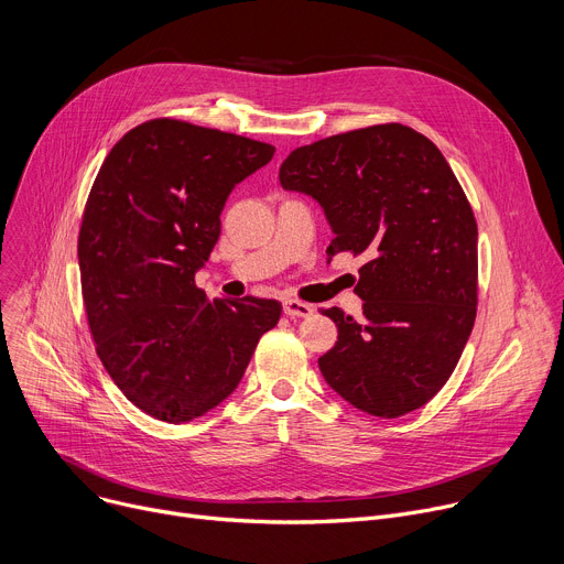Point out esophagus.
I'll list each match as a JSON object with an SVG mask.
<instances>
[{"label": "esophagus", "mask_w": 564, "mask_h": 564, "mask_svg": "<svg viewBox=\"0 0 564 564\" xmlns=\"http://www.w3.org/2000/svg\"><path fill=\"white\" fill-rule=\"evenodd\" d=\"M284 314L291 318H310L314 314V307L300 300H284Z\"/></svg>", "instance_id": "1"}]
</instances>
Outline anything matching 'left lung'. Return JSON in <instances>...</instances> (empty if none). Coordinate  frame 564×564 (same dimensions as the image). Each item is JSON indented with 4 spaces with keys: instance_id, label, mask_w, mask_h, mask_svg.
<instances>
[{
    "instance_id": "left-lung-1",
    "label": "left lung",
    "mask_w": 564,
    "mask_h": 564,
    "mask_svg": "<svg viewBox=\"0 0 564 564\" xmlns=\"http://www.w3.org/2000/svg\"><path fill=\"white\" fill-rule=\"evenodd\" d=\"M280 183L323 207L329 259H368L355 286L364 316L323 310L338 327L318 359L325 381L377 417L424 406L454 372L476 318L479 230L452 166L413 128L379 123L295 149Z\"/></svg>"
}]
</instances>
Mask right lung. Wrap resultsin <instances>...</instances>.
I'll use <instances>...</instances> for the list:
<instances>
[{
    "label": "right lung",
    "mask_w": 564,
    "mask_h": 564,
    "mask_svg": "<svg viewBox=\"0 0 564 564\" xmlns=\"http://www.w3.org/2000/svg\"><path fill=\"white\" fill-rule=\"evenodd\" d=\"M273 153L164 117L128 131L97 173L78 232L85 314L104 368L155 420L181 424L221 404L280 321L278 300H207L194 284L230 192Z\"/></svg>",
    "instance_id": "add662e5"
}]
</instances>
